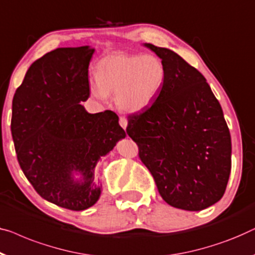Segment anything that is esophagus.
Segmentation results:
<instances>
[{
    "label": "esophagus",
    "mask_w": 255,
    "mask_h": 255,
    "mask_svg": "<svg viewBox=\"0 0 255 255\" xmlns=\"http://www.w3.org/2000/svg\"><path fill=\"white\" fill-rule=\"evenodd\" d=\"M120 125L125 130V128H127V127H128V120L125 119V117H121V119H120Z\"/></svg>",
    "instance_id": "1"
}]
</instances>
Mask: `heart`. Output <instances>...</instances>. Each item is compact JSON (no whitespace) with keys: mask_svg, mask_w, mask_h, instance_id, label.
Here are the masks:
<instances>
[{"mask_svg":"<svg viewBox=\"0 0 255 255\" xmlns=\"http://www.w3.org/2000/svg\"><path fill=\"white\" fill-rule=\"evenodd\" d=\"M97 80H90L92 95L106 100L115 93L116 105L125 112L136 113L152 105L165 79L163 62L153 54L113 53L97 63Z\"/></svg>","mask_w":255,"mask_h":255,"instance_id":"heart-1","label":"heart"}]
</instances>
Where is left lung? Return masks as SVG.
<instances>
[{
    "label": "left lung",
    "mask_w": 255,
    "mask_h": 255,
    "mask_svg": "<svg viewBox=\"0 0 255 255\" xmlns=\"http://www.w3.org/2000/svg\"><path fill=\"white\" fill-rule=\"evenodd\" d=\"M163 62L165 79L155 101L128 116L162 199L172 207L201 210L223 197L231 170V136L206 78L168 48L146 43Z\"/></svg>",
    "instance_id": "1"
}]
</instances>
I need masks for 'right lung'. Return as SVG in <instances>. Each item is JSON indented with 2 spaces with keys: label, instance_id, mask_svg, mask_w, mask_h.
I'll list each match as a JSON object with an SVG mask.
<instances>
[{
  "label": "right lung",
  "instance_id": "add662e5",
  "mask_svg": "<svg viewBox=\"0 0 255 255\" xmlns=\"http://www.w3.org/2000/svg\"><path fill=\"white\" fill-rule=\"evenodd\" d=\"M88 46L57 48L36 60L12 100L11 133L19 165L40 197L70 210L90 208L101 186L94 170L100 157L125 138L112 110L88 114ZM73 171L83 178L75 182Z\"/></svg>",
  "mask_w": 255,
  "mask_h": 255
}]
</instances>
